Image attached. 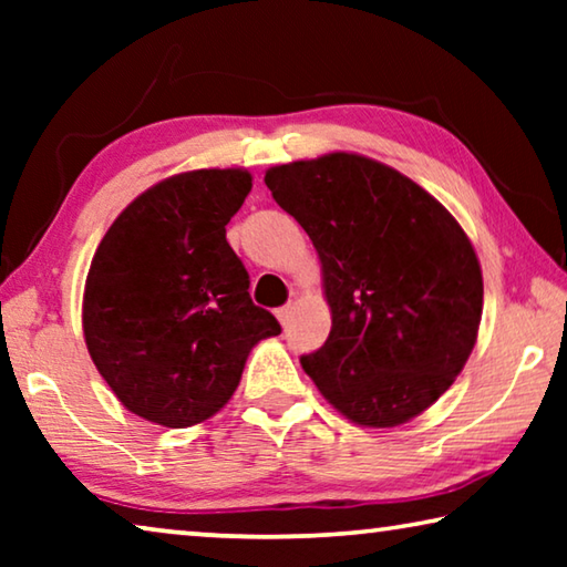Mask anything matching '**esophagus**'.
<instances>
[{
    "mask_svg": "<svg viewBox=\"0 0 567 567\" xmlns=\"http://www.w3.org/2000/svg\"><path fill=\"white\" fill-rule=\"evenodd\" d=\"M275 315H277V320H280L282 324H287V322H290V315H292V305L280 307V310H277Z\"/></svg>",
    "mask_w": 567,
    "mask_h": 567,
    "instance_id": "1",
    "label": "esophagus"
}]
</instances>
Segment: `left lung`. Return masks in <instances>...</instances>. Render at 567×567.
<instances>
[{"label":"left lung","mask_w":567,"mask_h":567,"mask_svg":"<svg viewBox=\"0 0 567 567\" xmlns=\"http://www.w3.org/2000/svg\"><path fill=\"white\" fill-rule=\"evenodd\" d=\"M265 185L322 262L332 330L302 370L358 425L420 415L477 340L483 272L463 227L398 169L348 152L272 167Z\"/></svg>","instance_id":"8db88e82"}]
</instances>
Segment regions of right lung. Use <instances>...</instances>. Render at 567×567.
<instances>
[{"mask_svg": "<svg viewBox=\"0 0 567 567\" xmlns=\"http://www.w3.org/2000/svg\"><path fill=\"white\" fill-rule=\"evenodd\" d=\"M252 189L245 169H195L134 199L102 237L84 287V342L114 395L165 427L213 417L249 350L282 328L249 297L225 225Z\"/></svg>", "mask_w": 567, "mask_h": 567, "instance_id": "obj_1", "label": "right lung"}]
</instances>
